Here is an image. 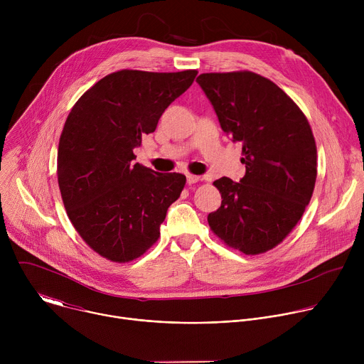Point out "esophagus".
<instances>
[{"instance_id": "obj_1", "label": "esophagus", "mask_w": 364, "mask_h": 364, "mask_svg": "<svg viewBox=\"0 0 364 364\" xmlns=\"http://www.w3.org/2000/svg\"><path fill=\"white\" fill-rule=\"evenodd\" d=\"M197 181H200V177H198V176L187 174V183H188V184H194V183H197Z\"/></svg>"}]
</instances>
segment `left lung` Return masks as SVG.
I'll use <instances>...</instances> for the list:
<instances>
[{
  "label": "left lung",
  "mask_w": 364,
  "mask_h": 364,
  "mask_svg": "<svg viewBox=\"0 0 364 364\" xmlns=\"http://www.w3.org/2000/svg\"><path fill=\"white\" fill-rule=\"evenodd\" d=\"M196 82L210 100L222 129L242 144L246 173L222 177L219 209L210 229L246 255L264 253L295 228L313 196L317 146L296 103L274 82L253 72L203 73Z\"/></svg>",
  "instance_id": "obj_1"
}]
</instances>
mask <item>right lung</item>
<instances>
[{
	"mask_svg": "<svg viewBox=\"0 0 364 364\" xmlns=\"http://www.w3.org/2000/svg\"><path fill=\"white\" fill-rule=\"evenodd\" d=\"M197 76V70H119L95 83L75 103L59 141L58 180L68 216L100 256L129 262L160 236L186 176L157 173L134 148Z\"/></svg>",
	"mask_w": 364,
	"mask_h": 364,
	"instance_id": "1",
	"label": "right lung"
}]
</instances>
